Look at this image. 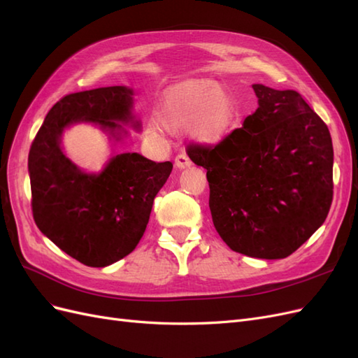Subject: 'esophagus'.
Wrapping results in <instances>:
<instances>
[{"instance_id":"obj_1","label":"esophagus","mask_w":358,"mask_h":358,"mask_svg":"<svg viewBox=\"0 0 358 358\" xmlns=\"http://www.w3.org/2000/svg\"><path fill=\"white\" fill-rule=\"evenodd\" d=\"M175 166L180 170L188 169V167H191V159L185 155V153H180V155H178L175 159Z\"/></svg>"}]
</instances>
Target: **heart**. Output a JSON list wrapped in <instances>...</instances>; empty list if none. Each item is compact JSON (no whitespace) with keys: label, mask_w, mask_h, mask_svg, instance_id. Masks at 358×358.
Returning a JSON list of instances; mask_svg holds the SVG:
<instances>
[{"label":"heart","mask_w":358,"mask_h":358,"mask_svg":"<svg viewBox=\"0 0 358 358\" xmlns=\"http://www.w3.org/2000/svg\"><path fill=\"white\" fill-rule=\"evenodd\" d=\"M238 120V103L223 85L209 80H188L164 92L148 129L155 132L162 124L169 131H176L188 124L197 141L212 144L224 140Z\"/></svg>","instance_id":"1"}]
</instances>
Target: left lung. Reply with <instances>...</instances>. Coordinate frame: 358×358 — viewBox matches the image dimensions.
<instances>
[{"instance_id":"8db88e82","label":"left lung","mask_w":358,"mask_h":358,"mask_svg":"<svg viewBox=\"0 0 358 358\" xmlns=\"http://www.w3.org/2000/svg\"><path fill=\"white\" fill-rule=\"evenodd\" d=\"M257 110L214 149L191 144L205 167L209 209L236 253L283 259L322 226L333 200V143L301 94L253 84Z\"/></svg>"}]
</instances>
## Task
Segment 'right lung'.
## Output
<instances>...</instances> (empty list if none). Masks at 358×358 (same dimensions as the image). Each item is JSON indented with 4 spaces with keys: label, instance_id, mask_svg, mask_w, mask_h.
Segmentation results:
<instances>
[{
    "label": "right lung",
    "instance_id": "1",
    "mask_svg": "<svg viewBox=\"0 0 358 358\" xmlns=\"http://www.w3.org/2000/svg\"><path fill=\"white\" fill-rule=\"evenodd\" d=\"M98 127L111 143L141 132L127 85L64 96L46 114L28 155L33 217L66 255L93 268L108 266L137 247L149 223L153 199L173 164L137 152L110 158L101 171H85L66 155L63 134L73 124Z\"/></svg>",
    "mask_w": 358,
    "mask_h": 358
}]
</instances>
